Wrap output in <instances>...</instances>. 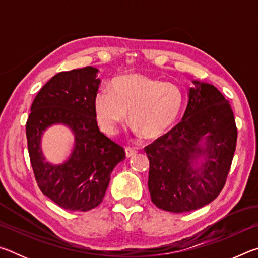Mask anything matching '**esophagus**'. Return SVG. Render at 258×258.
I'll return each mask as SVG.
<instances>
[{
  "label": "esophagus",
  "instance_id": "34e87169",
  "mask_svg": "<svg viewBox=\"0 0 258 258\" xmlns=\"http://www.w3.org/2000/svg\"><path fill=\"white\" fill-rule=\"evenodd\" d=\"M125 154H126V157H127V158H130V157H132L133 155L137 154V150H135L134 148L126 147L125 148Z\"/></svg>",
  "mask_w": 258,
  "mask_h": 258
}]
</instances>
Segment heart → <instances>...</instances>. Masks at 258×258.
Segmentation results:
<instances>
[{
  "label": "heart",
  "instance_id": "obj_1",
  "mask_svg": "<svg viewBox=\"0 0 258 258\" xmlns=\"http://www.w3.org/2000/svg\"><path fill=\"white\" fill-rule=\"evenodd\" d=\"M183 107V93L173 83L142 74L115 77L109 89L94 95L93 110L99 127L115 135L126 117L132 130L147 139H156L172 127Z\"/></svg>",
  "mask_w": 258,
  "mask_h": 258
}]
</instances>
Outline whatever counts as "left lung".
Listing matches in <instances>:
<instances>
[{
	"label": "left lung",
	"mask_w": 258,
	"mask_h": 258,
	"mask_svg": "<svg viewBox=\"0 0 258 258\" xmlns=\"http://www.w3.org/2000/svg\"><path fill=\"white\" fill-rule=\"evenodd\" d=\"M194 84L182 120L145 148L151 202L166 212H191L212 203L225 184L237 146L228 100L212 84Z\"/></svg>",
	"instance_id": "8db88e82"
}]
</instances>
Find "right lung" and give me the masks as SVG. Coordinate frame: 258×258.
<instances>
[{"instance_id":"1","label":"right lung","mask_w":258,"mask_h":258,"mask_svg":"<svg viewBox=\"0 0 258 258\" xmlns=\"http://www.w3.org/2000/svg\"><path fill=\"white\" fill-rule=\"evenodd\" d=\"M91 66L56 74L42 87L30 108L26 135L30 164L43 195L61 208L87 212L102 203L115 166L125 150L98 127L93 99L100 81ZM62 123L72 130L76 143L70 158L53 165L40 148L44 131Z\"/></svg>"}]
</instances>
